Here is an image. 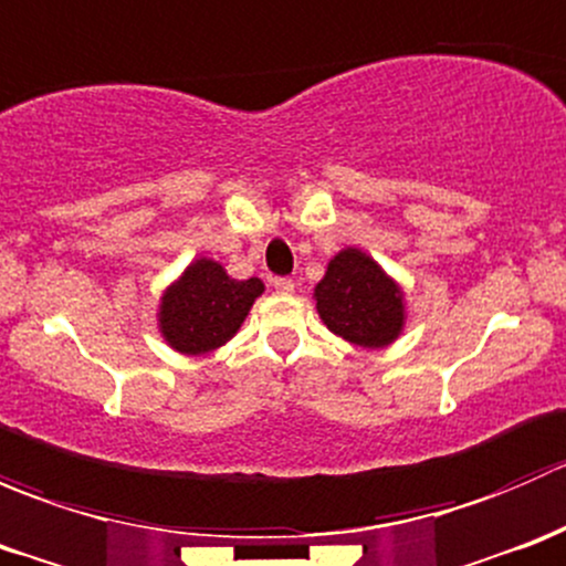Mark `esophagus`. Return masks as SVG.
<instances>
[{"label": "esophagus", "instance_id": "obj_1", "mask_svg": "<svg viewBox=\"0 0 566 566\" xmlns=\"http://www.w3.org/2000/svg\"><path fill=\"white\" fill-rule=\"evenodd\" d=\"M271 284H273V290H276L279 295H290V293H295V282H293V279H287V276L271 279Z\"/></svg>", "mask_w": 566, "mask_h": 566}]
</instances>
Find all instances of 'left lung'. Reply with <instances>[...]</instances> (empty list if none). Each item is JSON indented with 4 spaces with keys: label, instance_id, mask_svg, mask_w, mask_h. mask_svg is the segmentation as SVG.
Wrapping results in <instances>:
<instances>
[{
    "label": "left lung",
    "instance_id": "8db88e82",
    "mask_svg": "<svg viewBox=\"0 0 566 566\" xmlns=\"http://www.w3.org/2000/svg\"><path fill=\"white\" fill-rule=\"evenodd\" d=\"M317 315L331 334L358 347H389L405 328L402 287L367 254L347 247L331 256L315 287Z\"/></svg>",
    "mask_w": 566,
    "mask_h": 566
}]
</instances>
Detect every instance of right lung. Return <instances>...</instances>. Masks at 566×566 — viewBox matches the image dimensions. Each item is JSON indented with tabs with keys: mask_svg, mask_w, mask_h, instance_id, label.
Instances as JSON below:
<instances>
[{
	"mask_svg": "<svg viewBox=\"0 0 566 566\" xmlns=\"http://www.w3.org/2000/svg\"><path fill=\"white\" fill-rule=\"evenodd\" d=\"M265 293L256 276L232 279L224 265L197 256L164 290L158 304V331L182 356H202L227 345L247 319L251 304Z\"/></svg>",
	"mask_w": 566,
	"mask_h": 566,
	"instance_id": "1",
	"label": "right lung"
}]
</instances>
